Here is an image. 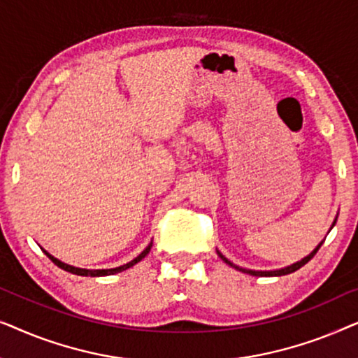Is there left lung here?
<instances>
[{
	"label": "left lung",
	"instance_id": "obj_1",
	"mask_svg": "<svg viewBox=\"0 0 358 358\" xmlns=\"http://www.w3.org/2000/svg\"><path fill=\"white\" fill-rule=\"evenodd\" d=\"M336 222H337V217L334 218V222H332V224H331V228H329V231L332 228H334V224H336ZM324 243V239H322V241L317 244V246L313 249V251L308 254L306 257H303L301 261H296L295 264H292V266H287V267H282V268H275V271H251V268H244V267H239V266H236V264H233L231 261H229V259H227L223 256L222 252L220 251H217V254L220 256V259H222L223 262H227L229 267H233V268H236V271H239V272H244V273H249V275H254V277H280V275H287V273H292V272H295V271H298V268L300 267H303L305 266L306 262H310L313 257H315V254L317 252V249L321 248V244Z\"/></svg>",
	"mask_w": 358,
	"mask_h": 358
}]
</instances>
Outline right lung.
Masks as SVG:
<instances>
[{
	"label": "right lung",
	"mask_w": 358,
	"mask_h": 358,
	"mask_svg": "<svg viewBox=\"0 0 358 358\" xmlns=\"http://www.w3.org/2000/svg\"><path fill=\"white\" fill-rule=\"evenodd\" d=\"M151 246H153V243H150L148 246H146L143 251H141L138 256L134 259V261L127 262V264H124V266H120V267H114V268H80V267H73V266H70V264H65V262L58 261L57 257H53L50 252L45 251V249H42V251L47 254V257L50 259V261L55 264V266L63 268V271L71 272V273H75V275H81V277H104V275H114V273L124 272V271H127V268H130L131 266H135L136 262H140L141 259H143L146 254L151 251Z\"/></svg>",
	"instance_id": "1"
}]
</instances>
